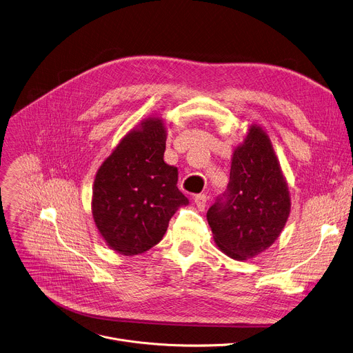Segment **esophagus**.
<instances>
[{"label": "esophagus", "mask_w": 353, "mask_h": 353, "mask_svg": "<svg viewBox=\"0 0 353 353\" xmlns=\"http://www.w3.org/2000/svg\"><path fill=\"white\" fill-rule=\"evenodd\" d=\"M206 202H208L206 194H196V196H194V203H196L199 210H205Z\"/></svg>", "instance_id": "1"}]
</instances>
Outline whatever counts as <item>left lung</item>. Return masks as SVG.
Returning a JSON list of instances; mask_svg holds the SVG:
<instances>
[{
	"mask_svg": "<svg viewBox=\"0 0 353 353\" xmlns=\"http://www.w3.org/2000/svg\"><path fill=\"white\" fill-rule=\"evenodd\" d=\"M290 206L289 186L270 139L252 123L232 151L225 193L208 210L216 245L236 261L255 258L278 240Z\"/></svg>",
	"mask_w": 353,
	"mask_h": 353,
	"instance_id": "1",
	"label": "left lung"
}]
</instances>
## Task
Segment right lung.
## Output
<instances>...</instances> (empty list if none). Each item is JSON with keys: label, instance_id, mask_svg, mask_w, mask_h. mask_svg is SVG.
<instances>
[{"label": "right lung", "instance_id": "obj_1", "mask_svg": "<svg viewBox=\"0 0 353 353\" xmlns=\"http://www.w3.org/2000/svg\"><path fill=\"white\" fill-rule=\"evenodd\" d=\"M167 128L150 116L101 164L92 188V217L105 244L122 255L159 244L175 212L189 203L178 189V168L164 161Z\"/></svg>", "mask_w": 353, "mask_h": 353}]
</instances>
